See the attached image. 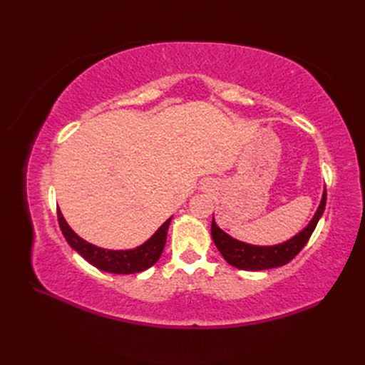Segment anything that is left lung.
Here are the masks:
<instances>
[{"label": "left lung", "mask_w": 365, "mask_h": 365, "mask_svg": "<svg viewBox=\"0 0 365 365\" xmlns=\"http://www.w3.org/2000/svg\"><path fill=\"white\" fill-rule=\"evenodd\" d=\"M326 189L323 192L322 201H319L317 212L311 219V222H309L300 233H297L291 239L284 240L277 245H251L247 244V242L237 240L227 235L224 230H220L216 224L215 217L212 220V237L216 248L231 267L245 271H262L283 267V264L291 262L307 244V240L312 236L319 217L323 216Z\"/></svg>", "instance_id": "8db88e82"}]
</instances>
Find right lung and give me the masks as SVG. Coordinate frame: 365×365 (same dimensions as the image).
<instances>
[{
	"label": "right lung",
	"instance_id": "right-lung-1",
	"mask_svg": "<svg viewBox=\"0 0 365 365\" xmlns=\"http://www.w3.org/2000/svg\"><path fill=\"white\" fill-rule=\"evenodd\" d=\"M58 220L62 230V235L67 239L70 247L79 252L88 263L93 264V267L113 274H134L145 271L158 262L165 245V237H168V230L172 217L165 220L145 244H141L140 247H135L132 250H105L90 244V242H86L85 239L74 233L59 208Z\"/></svg>",
	"mask_w": 365,
	"mask_h": 365
}]
</instances>
